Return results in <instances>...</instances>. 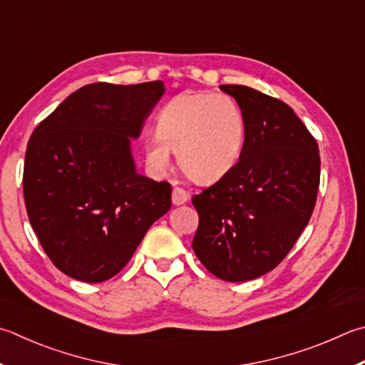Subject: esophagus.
<instances>
[{
  "label": "esophagus",
  "instance_id": "34e87169",
  "mask_svg": "<svg viewBox=\"0 0 365 365\" xmlns=\"http://www.w3.org/2000/svg\"><path fill=\"white\" fill-rule=\"evenodd\" d=\"M188 191L185 188H180V187H175L174 191H172V202H174L175 205H180V204H185L188 201Z\"/></svg>",
  "mask_w": 365,
  "mask_h": 365
}]
</instances>
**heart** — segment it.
I'll return each instance as SVG.
<instances>
[{
	"mask_svg": "<svg viewBox=\"0 0 365 365\" xmlns=\"http://www.w3.org/2000/svg\"><path fill=\"white\" fill-rule=\"evenodd\" d=\"M246 123L233 98L222 94H180L161 108L156 138L145 145L151 168L165 170L170 152L191 180L212 183L240 161Z\"/></svg>",
	"mask_w": 365,
	"mask_h": 365,
	"instance_id": "heart-1",
	"label": "heart"
}]
</instances>
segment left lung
<instances>
[{
	"label": "left lung",
	"mask_w": 365,
	"mask_h": 365,
	"mask_svg": "<svg viewBox=\"0 0 365 365\" xmlns=\"http://www.w3.org/2000/svg\"><path fill=\"white\" fill-rule=\"evenodd\" d=\"M246 123L240 161L193 196L200 214L193 250L212 274L242 282L274 269L313 214L321 178L316 138L279 98L222 84Z\"/></svg>",
	"instance_id": "obj_1"
}]
</instances>
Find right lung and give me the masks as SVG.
<instances>
[{
  "mask_svg": "<svg viewBox=\"0 0 365 365\" xmlns=\"http://www.w3.org/2000/svg\"><path fill=\"white\" fill-rule=\"evenodd\" d=\"M163 94V81L88 84L33 130L24 165L26 214L46 255L73 279L118 274L170 209V183L137 174L129 140Z\"/></svg>",
  "mask_w": 365,
  "mask_h": 365,
  "instance_id": "right-lung-1",
  "label": "right lung"
}]
</instances>
